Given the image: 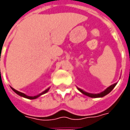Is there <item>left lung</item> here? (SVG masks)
<instances>
[{
	"label": "left lung",
	"mask_w": 130,
	"mask_h": 130,
	"mask_svg": "<svg viewBox=\"0 0 130 130\" xmlns=\"http://www.w3.org/2000/svg\"><path fill=\"white\" fill-rule=\"evenodd\" d=\"M116 84H114L111 85V86H110L109 87H108L107 88H106V90H104L103 92H102V93H98V94H93V93H87V92H85V91H84L83 90H82V89H80V88H78V90L81 92V93H82L83 94H84V95H86L88 96V97H90V98H102V97H104V96L106 95L107 94H109L111 91L113 89V88L116 86Z\"/></svg>",
	"instance_id": "8db88e82"
}]
</instances>
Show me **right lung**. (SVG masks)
Returning <instances> with one entry per match:
<instances>
[{"mask_svg": "<svg viewBox=\"0 0 130 130\" xmlns=\"http://www.w3.org/2000/svg\"><path fill=\"white\" fill-rule=\"evenodd\" d=\"M11 88H12V89L13 91H14V92H15V93H17V95H19L21 96V97H24V98H28V99H30V100H34V99H36V98H38V97H39V96L41 95H43V94H44V93H47V92H48V89H49V88H48V89H46V90H44V92H42V93H40V95H38L34 96V97H30V96H28V95H25V94H24V93H21V92H19V91H18V90H15V89H14V88H13L11 87Z\"/></svg>", "mask_w": 130, "mask_h": 130, "instance_id": "obj_1", "label": "right lung"}]
</instances>
